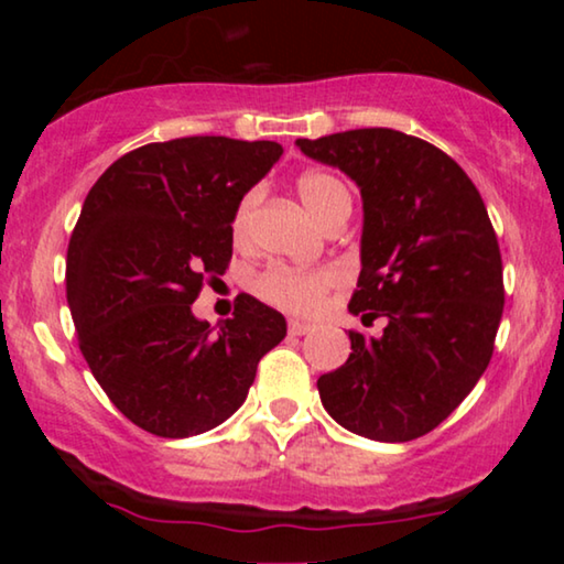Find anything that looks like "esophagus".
Returning <instances> with one entry per match:
<instances>
[{
  "mask_svg": "<svg viewBox=\"0 0 564 564\" xmlns=\"http://www.w3.org/2000/svg\"><path fill=\"white\" fill-rule=\"evenodd\" d=\"M288 330H290L292 336H305V334H311L313 326H311V323H305V321L290 318V321H288Z\"/></svg>",
  "mask_w": 564,
  "mask_h": 564,
  "instance_id": "esophagus-1",
  "label": "esophagus"
}]
</instances>
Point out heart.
I'll return each instance as SVG.
<instances>
[{"label":"heart","mask_w":564,"mask_h":564,"mask_svg":"<svg viewBox=\"0 0 564 564\" xmlns=\"http://www.w3.org/2000/svg\"><path fill=\"white\" fill-rule=\"evenodd\" d=\"M297 195L303 205L311 210L315 220L323 228L334 220H346L351 213V192L336 174L311 169L303 172L295 182ZM261 203V189L253 187L238 199L234 213V238L238 243H246L251 238V226L257 207ZM341 280L338 269L334 267H315V269H295L284 264H272L253 280V292L267 303H272L290 313H313L318 311L328 290Z\"/></svg>","instance_id":"heart-1"}]
</instances>
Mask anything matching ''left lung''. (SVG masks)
<instances>
[{"label":"left lung","mask_w":564,"mask_h":564,"mask_svg":"<svg viewBox=\"0 0 564 564\" xmlns=\"http://www.w3.org/2000/svg\"><path fill=\"white\" fill-rule=\"evenodd\" d=\"M365 199L361 272L349 311L382 336L349 330L351 354L321 375L330 419L375 442H411L469 395L496 349L503 261L480 192L442 149L390 128L297 138Z\"/></svg>","instance_id":"1"}]
</instances>
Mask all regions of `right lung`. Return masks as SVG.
<instances>
[{"mask_svg":"<svg viewBox=\"0 0 564 564\" xmlns=\"http://www.w3.org/2000/svg\"><path fill=\"white\" fill-rule=\"evenodd\" d=\"M282 156L274 141L189 135L126 153L84 199L66 253L79 349L112 405L164 438L205 434L249 395L288 334L282 313L238 295L213 330L192 315L234 257L238 199Z\"/></svg>","mask_w":564,"mask_h":564,"instance_id":"obj_1","label":"right lung"}]
</instances>
